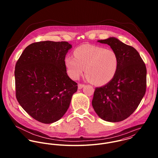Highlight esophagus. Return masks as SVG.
<instances>
[{
  "label": "esophagus",
  "instance_id": "obj_1",
  "mask_svg": "<svg viewBox=\"0 0 158 158\" xmlns=\"http://www.w3.org/2000/svg\"><path fill=\"white\" fill-rule=\"evenodd\" d=\"M84 86H85V85L79 84V85H78V89H81Z\"/></svg>",
  "mask_w": 158,
  "mask_h": 158
}]
</instances>
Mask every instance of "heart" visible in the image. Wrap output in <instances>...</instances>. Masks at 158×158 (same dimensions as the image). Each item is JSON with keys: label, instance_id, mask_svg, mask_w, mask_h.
I'll return each mask as SVG.
<instances>
[{"label": "heart", "instance_id": "obj_1", "mask_svg": "<svg viewBox=\"0 0 158 158\" xmlns=\"http://www.w3.org/2000/svg\"><path fill=\"white\" fill-rule=\"evenodd\" d=\"M74 58L68 56L64 63L69 75L77 79L83 74L96 85H104L115 77L119 64L117 53L111 48L99 45L83 44L73 52Z\"/></svg>", "mask_w": 158, "mask_h": 158}]
</instances>
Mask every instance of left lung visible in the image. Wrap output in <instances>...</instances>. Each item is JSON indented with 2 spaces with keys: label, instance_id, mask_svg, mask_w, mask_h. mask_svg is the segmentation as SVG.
I'll return each mask as SVG.
<instances>
[{
  "label": "left lung",
  "instance_id": "obj_1",
  "mask_svg": "<svg viewBox=\"0 0 158 158\" xmlns=\"http://www.w3.org/2000/svg\"><path fill=\"white\" fill-rule=\"evenodd\" d=\"M97 42L110 45L118 55L119 64L113 80L96 88L92 105L103 120L122 121L130 116L143 97L147 86V69L135 48L111 37Z\"/></svg>",
  "mask_w": 158,
  "mask_h": 158
}]
</instances>
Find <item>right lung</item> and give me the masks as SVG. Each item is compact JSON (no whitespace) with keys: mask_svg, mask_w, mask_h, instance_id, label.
Here are the masks:
<instances>
[{"mask_svg":"<svg viewBox=\"0 0 158 158\" xmlns=\"http://www.w3.org/2000/svg\"><path fill=\"white\" fill-rule=\"evenodd\" d=\"M71 48L65 41L35 43L25 48L16 64V98L27 113L41 123L60 120L78 89L64 63Z\"/></svg>","mask_w":158,"mask_h":158,"instance_id":"right-lung-1","label":"right lung"}]
</instances>
